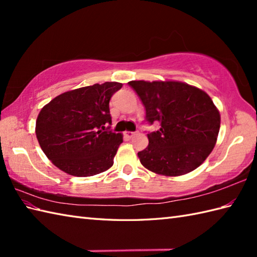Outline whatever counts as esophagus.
I'll return each mask as SVG.
<instances>
[{
  "label": "esophagus",
  "mask_w": 257,
  "mask_h": 257,
  "mask_svg": "<svg viewBox=\"0 0 257 257\" xmlns=\"http://www.w3.org/2000/svg\"><path fill=\"white\" fill-rule=\"evenodd\" d=\"M136 135V133H134V132H125L124 133V137H127V138H133L134 136Z\"/></svg>",
  "instance_id": "1"
}]
</instances>
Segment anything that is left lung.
Wrapping results in <instances>:
<instances>
[{
  "mask_svg": "<svg viewBox=\"0 0 257 257\" xmlns=\"http://www.w3.org/2000/svg\"><path fill=\"white\" fill-rule=\"evenodd\" d=\"M146 107L149 145L138 152L146 169L160 176L179 177L195 170L212 152L221 116L211 97L198 87L178 80H132L128 83Z\"/></svg>",
  "mask_w": 257,
  "mask_h": 257,
  "instance_id": "1",
  "label": "left lung"
}]
</instances>
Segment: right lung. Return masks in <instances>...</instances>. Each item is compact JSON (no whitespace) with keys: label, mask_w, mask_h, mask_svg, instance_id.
<instances>
[{"label":"right lung","mask_w":257,"mask_h":257,"mask_svg":"<svg viewBox=\"0 0 257 257\" xmlns=\"http://www.w3.org/2000/svg\"><path fill=\"white\" fill-rule=\"evenodd\" d=\"M122 87L117 81L65 91L41 109L35 134L43 152L59 170L74 177L107 171L123 141L106 128L109 100Z\"/></svg>","instance_id":"right-lung-1"}]
</instances>
